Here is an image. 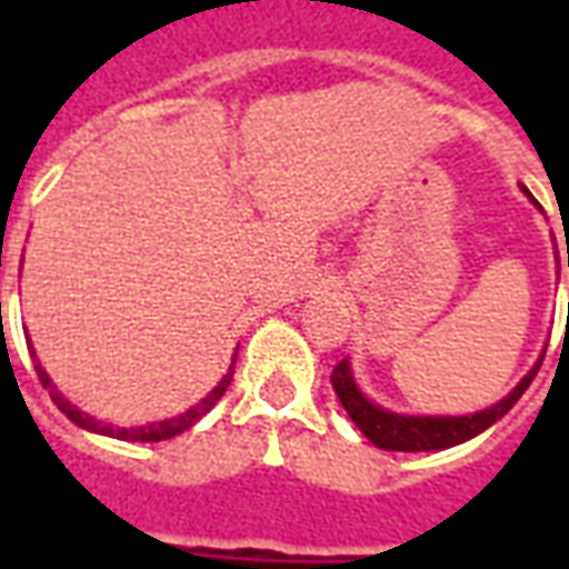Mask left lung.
Wrapping results in <instances>:
<instances>
[{"label": "left lung", "instance_id": "8db88e82", "mask_svg": "<svg viewBox=\"0 0 569 569\" xmlns=\"http://www.w3.org/2000/svg\"><path fill=\"white\" fill-rule=\"evenodd\" d=\"M525 194L533 200V194L525 188ZM537 203V200H533ZM567 268H569V247H567ZM546 357V353H542ZM542 357L533 362V369L527 371L521 383L515 387L512 393L502 396L497 406L485 408V411H476V415H460V418H423V415H399V411H390V408H381L371 402L369 396L359 390L357 378L350 371V362L341 359L332 371V387L341 406L350 415V420L357 423L359 432L378 445L383 451H445V448H453V445H463V441L476 439L478 432H485L488 427H493L497 420L509 411V408L521 399L530 381L537 378L539 366H542Z\"/></svg>", "mask_w": 569, "mask_h": 569}]
</instances>
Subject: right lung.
I'll return each mask as SVG.
<instances>
[{
	"label": "right lung",
	"mask_w": 569,
	"mask_h": 569,
	"mask_svg": "<svg viewBox=\"0 0 569 569\" xmlns=\"http://www.w3.org/2000/svg\"><path fill=\"white\" fill-rule=\"evenodd\" d=\"M36 371H39V381H42L44 390H48L51 399H54V406L60 408V411H63L76 427L88 429V432H100V436H112V439H121V441H163V439H173V436H179V432H186L188 427H194V423H198V420L203 418V415H207L219 399H222L224 390H228V383H231V378H234V359H231V369H228V375L212 387L210 393L200 399L198 406H191L188 411H182V415H176V418L161 420V423H149V427H112V423H103V420L91 418V415H84L79 406H72L67 396L57 390L54 383H51V378H48V371L42 369V362H36Z\"/></svg>",
	"instance_id": "right-lung-1"
}]
</instances>
